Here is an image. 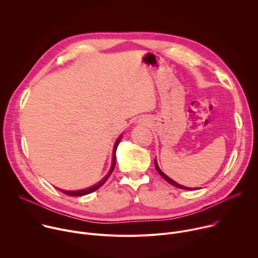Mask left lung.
<instances>
[{
    "mask_svg": "<svg viewBox=\"0 0 258 258\" xmlns=\"http://www.w3.org/2000/svg\"><path fill=\"white\" fill-rule=\"evenodd\" d=\"M154 163H155V167H156V170L158 171V173L167 181V182H169L170 185H172V186H174V187H176V188H179V189H182V190H197V188H188V187H185V186H181V185H179V183H177L176 181H174L173 179H171L170 177H168L165 173H163L162 171H161V169L159 168V166H158V164H157V160L155 159L154 160Z\"/></svg>",
    "mask_w": 258,
    "mask_h": 258,
    "instance_id": "8db88e82",
    "label": "left lung"
}]
</instances>
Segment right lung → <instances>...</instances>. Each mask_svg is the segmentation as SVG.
<instances>
[{"label":"right lung","mask_w":258,"mask_h":258,"mask_svg":"<svg viewBox=\"0 0 258 258\" xmlns=\"http://www.w3.org/2000/svg\"><path fill=\"white\" fill-rule=\"evenodd\" d=\"M121 137H122V136H120V137L116 140V142H115V144H114L113 154H112V163H111V167H110V170L108 171V173H107L99 182L96 183V185H94V186H92V187H90V188H87V189L77 190V191H66V190H62V189H58V188H56V189H58L59 191H61L62 193L66 194V195H68V196H75V197H76V196H85V195H88V194H90V193H92V192L98 190V189L103 185V183L107 180V178L110 176V174L112 173V171H113V169H114V167H115V164H116V149H117V146H118V144H119V142H120V140H121Z\"/></svg>","instance_id":"right-lung-1"}]
</instances>
